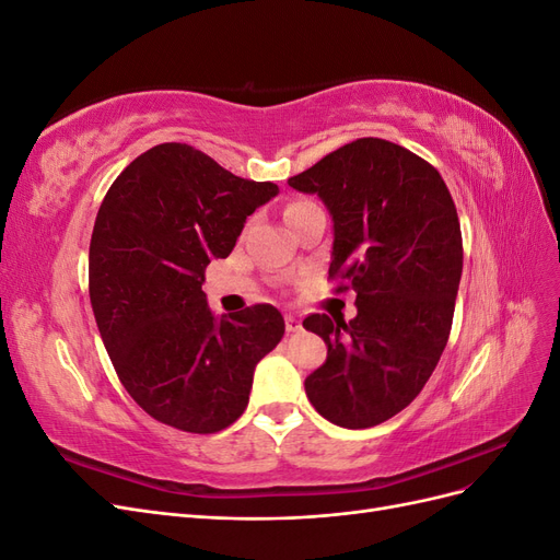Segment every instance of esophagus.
I'll return each instance as SVG.
<instances>
[{
    "label": "esophagus",
    "instance_id": "obj_1",
    "mask_svg": "<svg viewBox=\"0 0 560 560\" xmlns=\"http://www.w3.org/2000/svg\"><path fill=\"white\" fill-rule=\"evenodd\" d=\"M284 325H287V331H299L301 329V319L294 313H287L284 315Z\"/></svg>",
    "mask_w": 560,
    "mask_h": 560
}]
</instances>
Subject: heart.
Here are the masks:
<instances>
[{
    "label": "heart",
    "instance_id": "obj_1",
    "mask_svg": "<svg viewBox=\"0 0 560 560\" xmlns=\"http://www.w3.org/2000/svg\"><path fill=\"white\" fill-rule=\"evenodd\" d=\"M306 202H308V200H296V202H292V206H290V208H287V210H292V208H299V206H306Z\"/></svg>",
    "mask_w": 560,
    "mask_h": 560
}]
</instances>
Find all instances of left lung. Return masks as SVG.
<instances>
[{
    "instance_id": "1",
    "label": "left lung",
    "mask_w": 560,
    "mask_h": 560,
    "mask_svg": "<svg viewBox=\"0 0 560 560\" xmlns=\"http://www.w3.org/2000/svg\"><path fill=\"white\" fill-rule=\"evenodd\" d=\"M287 182L327 206L329 278L358 294L350 322L303 319L327 343L306 395L334 425H381L418 397L448 341L463 276L453 198L428 161L378 138L336 149Z\"/></svg>"
}]
</instances>
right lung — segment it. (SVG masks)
Masks as SVG:
<instances>
[{"instance_id":"right-lung-1","label":"right lung","mask_w":560,"mask_h":560,"mask_svg":"<svg viewBox=\"0 0 560 560\" xmlns=\"http://www.w3.org/2000/svg\"><path fill=\"white\" fill-rule=\"evenodd\" d=\"M278 191L165 142L135 159L97 210L93 315L118 381L163 425L229 428L249 401L254 366L280 343L278 308L259 303L217 317L202 292L208 264L229 257L245 219Z\"/></svg>"}]
</instances>
